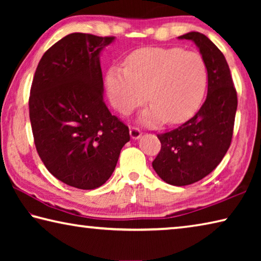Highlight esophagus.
I'll use <instances>...</instances> for the list:
<instances>
[{
    "label": "esophagus",
    "mask_w": 261,
    "mask_h": 261,
    "mask_svg": "<svg viewBox=\"0 0 261 261\" xmlns=\"http://www.w3.org/2000/svg\"><path fill=\"white\" fill-rule=\"evenodd\" d=\"M130 136H131V138H134V139L140 138V137H141V131H140L139 127H137V126L130 127Z\"/></svg>",
    "instance_id": "obj_1"
}]
</instances>
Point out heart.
<instances>
[{"label": "heart", "mask_w": 261, "mask_h": 261, "mask_svg": "<svg viewBox=\"0 0 261 261\" xmlns=\"http://www.w3.org/2000/svg\"><path fill=\"white\" fill-rule=\"evenodd\" d=\"M206 86L202 57L178 47L138 49L126 57L124 68L114 65L106 74V90L118 113H131L147 98L151 106L140 116L147 124L187 120L199 107Z\"/></svg>", "instance_id": "heart-1"}]
</instances>
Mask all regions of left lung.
Masks as SVG:
<instances>
[{"label":"left lung","instance_id":"obj_1","mask_svg":"<svg viewBox=\"0 0 261 261\" xmlns=\"http://www.w3.org/2000/svg\"><path fill=\"white\" fill-rule=\"evenodd\" d=\"M198 46L207 68L208 88L205 102L193 117L174 130L159 134L161 149L152 162L166 183L183 187L211 174L230 147L237 92L224 55L205 34L178 37Z\"/></svg>","mask_w":261,"mask_h":261}]
</instances>
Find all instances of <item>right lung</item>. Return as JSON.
I'll list each match as a JSON object with an SVG mask.
<instances>
[{
    "label": "right lung",
    "mask_w": 261,
    "mask_h": 261,
    "mask_svg": "<svg viewBox=\"0 0 261 261\" xmlns=\"http://www.w3.org/2000/svg\"><path fill=\"white\" fill-rule=\"evenodd\" d=\"M114 37L71 33L39 62L29 99L37 152L48 171L82 190L112 176L129 127L103 101L99 55Z\"/></svg>",
    "instance_id": "add662e5"
}]
</instances>
